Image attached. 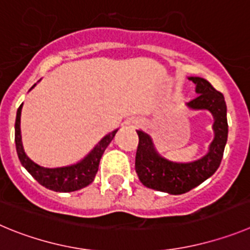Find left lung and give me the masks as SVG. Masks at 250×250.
I'll list each match as a JSON object with an SVG mask.
<instances>
[{"mask_svg":"<svg viewBox=\"0 0 250 250\" xmlns=\"http://www.w3.org/2000/svg\"><path fill=\"white\" fill-rule=\"evenodd\" d=\"M195 83L194 100L188 103L193 109H208L214 116V141L207 156L192 163H173L162 158L154 150L152 139L147 133L137 130L138 147L136 153V172L139 181L148 188L182 194L203 183L219 167L228 138L227 105L224 96L201 77H190Z\"/></svg>","mask_w":250,"mask_h":250,"instance_id":"left-lung-1","label":"left lung"}]
</instances>
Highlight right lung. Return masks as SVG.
<instances>
[{"mask_svg": "<svg viewBox=\"0 0 250 250\" xmlns=\"http://www.w3.org/2000/svg\"><path fill=\"white\" fill-rule=\"evenodd\" d=\"M21 109L22 104L17 109V116H16L15 123V142H16V150L19 154L20 162L24 168L28 170L33 178L42 184L43 187L48 188L55 192H73L78 190L83 187L88 186L92 183L96 177V173L98 170L101 157L105 150L107 146L111 143L116 134L117 129L107 134L101 139L96 147L93 148L91 153L84 159L77 164L69 166V167L62 168H44L36 164L35 162L31 161L24 153L23 147H22L21 141V128H20V122H21Z\"/></svg>", "mask_w": 250, "mask_h": 250, "instance_id": "1", "label": "right lung"}]
</instances>
